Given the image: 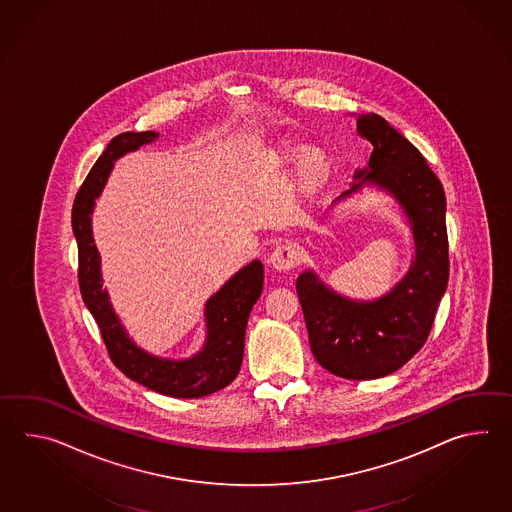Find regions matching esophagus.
I'll return each instance as SVG.
<instances>
[{"label":"esophagus","instance_id":"1","mask_svg":"<svg viewBox=\"0 0 512 512\" xmlns=\"http://www.w3.org/2000/svg\"><path fill=\"white\" fill-rule=\"evenodd\" d=\"M299 257H301V253H299V248H297L296 244L283 242V244L273 248L268 262L272 264L275 270H283L284 272V270H292L297 262H299Z\"/></svg>","mask_w":512,"mask_h":512}]
</instances>
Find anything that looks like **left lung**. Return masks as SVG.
I'll list each match as a JSON object with an SVG mask.
<instances>
[{"instance_id":"obj_1","label":"left lung","mask_w":512,"mask_h":512,"mask_svg":"<svg viewBox=\"0 0 512 512\" xmlns=\"http://www.w3.org/2000/svg\"><path fill=\"white\" fill-rule=\"evenodd\" d=\"M358 134L371 141L367 172L353 191L376 183L397 198L413 228L417 257L386 297L354 303L330 292L312 272L296 288L307 321L310 349L321 367L351 380L389 375L421 351L448 284V233L443 183L406 137L376 114L356 117Z\"/></svg>"}]
</instances>
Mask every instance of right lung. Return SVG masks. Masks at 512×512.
Instances as JSON below:
<instances>
[{
  "label": "right lung",
  "mask_w": 512,
  "mask_h": 512,
  "mask_svg": "<svg viewBox=\"0 0 512 512\" xmlns=\"http://www.w3.org/2000/svg\"><path fill=\"white\" fill-rule=\"evenodd\" d=\"M154 137H158L156 132H125L115 136L80 185L71 209V226L79 248L80 294L99 325L110 360L121 373L167 397H205L228 386L239 375L246 325L251 307L261 296L264 270L261 261L250 262L207 301L205 318L209 336L204 351L191 360H159L143 353L126 338L101 286L99 253L91 237L90 215L115 159L150 143Z\"/></svg>",
  "instance_id": "1"
}]
</instances>
